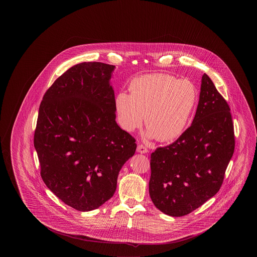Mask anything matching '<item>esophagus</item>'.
<instances>
[{
    "label": "esophagus",
    "instance_id": "1",
    "mask_svg": "<svg viewBox=\"0 0 257 257\" xmlns=\"http://www.w3.org/2000/svg\"><path fill=\"white\" fill-rule=\"evenodd\" d=\"M137 151H138L139 153L145 154V153L148 152V149H147V147H145V146H143V145H139L138 147H137Z\"/></svg>",
    "mask_w": 257,
    "mask_h": 257
}]
</instances>
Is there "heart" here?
I'll return each instance as SVG.
<instances>
[{
    "instance_id": "heart-1",
    "label": "heart",
    "mask_w": 257,
    "mask_h": 257,
    "mask_svg": "<svg viewBox=\"0 0 257 257\" xmlns=\"http://www.w3.org/2000/svg\"><path fill=\"white\" fill-rule=\"evenodd\" d=\"M131 94L119 91L114 98L117 120L133 132L145 121L149 139L172 141L183 134L197 102L196 86L168 74H148L130 84Z\"/></svg>"
}]
</instances>
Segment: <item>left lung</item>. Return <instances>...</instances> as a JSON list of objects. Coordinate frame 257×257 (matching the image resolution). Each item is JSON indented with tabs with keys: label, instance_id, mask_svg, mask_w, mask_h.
I'll return each instance as SVG.
<instances>
[{
	"label": "left lung",
	"instance_id": "1",
	"mask_svg": "<svg viewBox=\"0 0 257 257\" xmlns=\"http://www.w3.org/2000/svg\"><path fill=\"white\" fill-rule=\"evenodd\" d=\"M235 147L230 109L206 74L192 125L150 159L149 195L171 217H182L215 196Z\"/></svg>",
	"mask_w": 257,
	"mask_h": 257
}]
</instances>
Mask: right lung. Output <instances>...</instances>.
Returning <instances> with one entry per match:
<instances>
[{"mask_svg": "<svg viewBox=\"0 0 257 257\" xmlns=\"http://www.w3.org/2000/svg\"><path fill=\"white\" fill-rule=\"evenodd\" d=\"M115 66L82 62L59 77L38 110L34 145L45 185L78 211L100 207L113 196L134 138L115 121Z\"/></svg>", "mask_w": 257, "mask_h": 257, "instance_id": "right-lung-1", "label": "right lung"}]
</instances>
